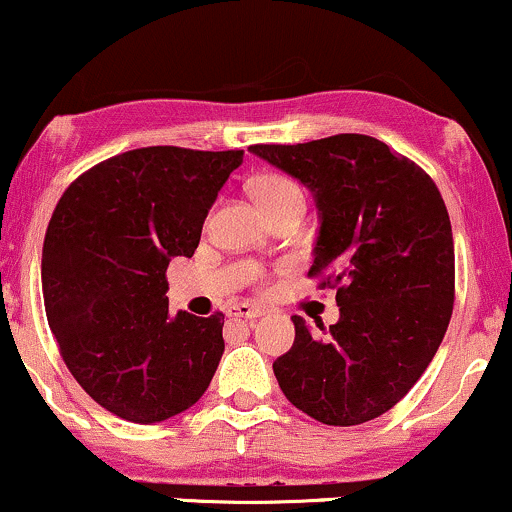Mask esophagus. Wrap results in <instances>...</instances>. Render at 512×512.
<instances>
[{"label":"esophagus","mask_w":512,"mask_h":512,"mask_svg":"<svg viewBox=\"0 0 512 512\" xmlns=\"http://www.w3.org/2000/svg\"><path fill=\"white\" fill-rule=\"evenodd\" d=\"M266 313L261 306H251V304H237V306H230L227 308V315L230 318H261V315Z\"/></svg>","instance_id":"obj_1"}]
</instances>
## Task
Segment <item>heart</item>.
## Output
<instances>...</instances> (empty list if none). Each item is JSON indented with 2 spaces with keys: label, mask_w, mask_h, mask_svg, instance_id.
I'll list each match as a JSON object with an SVG mask.
<instances>
[{
  "label": "heart",
  "mask_w": 512,
  "mask_h": 512,
  "mask_svg": "<svg viewBox=\"0 0 512 512\" xmlns=\"http://www.w3.org/2000/svg\"><path fill=\"white\" fill-rule=\"evenodd\" d=\"M249 194L263 216L285 206H304V192L292 178L280 173H263L249 182Z\"/></svg>",
  "instance_id": "obj_1"
}]
</instances>
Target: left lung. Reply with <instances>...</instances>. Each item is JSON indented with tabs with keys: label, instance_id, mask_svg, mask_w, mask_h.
<instances>
[{
	"label": "left lung",
	"instance_id": "8db88e82",
	"mask_svg": "<svg viewBox=\"0 0 512 512\" xmlns=\"http://www.w3.org/2000/svg\"><path fill=\"white\" fill-rule=\"evenodd\" d=\"M249 151L313 194L320 227L308 275L337 289L327 337L292 315L277 384L323 425L380 418L420 380L449 327L456 275L444 199L425 170L368 135Z\"/></svg>",
	"mask_w": 512,
	"mask_h": 512
}]
</instances>
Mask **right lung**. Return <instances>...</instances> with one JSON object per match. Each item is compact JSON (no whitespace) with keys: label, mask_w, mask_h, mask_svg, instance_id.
<instances>
[{"label":"right lung","mask_w":512,"mask_h":512,"mask_svg":"<svg viewBox=\"0 0 512 512\" xmlns=\"http://www.w3.org/2000/svg\"><path fill=\"white\" fill-rule=\"evenodd\" d=\"M244 151L144 147L99 163L63 192L42 249L49 330L71 375L118 418L151 425L211 384L223 313H168L166 268L192 258Z\"/></svg>","instance_id":"obj_1"}]
</instances>
